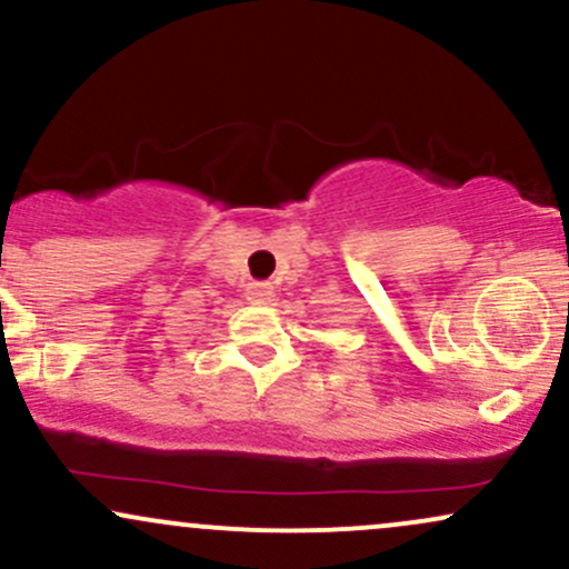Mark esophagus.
I'll list each match as a JSON object with an SVG mask.
<instances>
[{
  "mask_svg": "<svg viewBox=\"0 0 569 569\" xmlns=\"http://www.w3.org/2000/svg\"><path fill=\"white\" fill-rule=\"evenodd\" d=\"M248 299L251 302H270L272 299V286L264 283V280H253V283H248Z\"/></svg>",
  "mask_w": 569,
  "mask_h": 569,
  "instance_id": "1",
  "label": "esophagus"
}]
</instances>
